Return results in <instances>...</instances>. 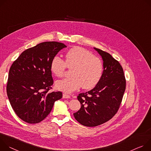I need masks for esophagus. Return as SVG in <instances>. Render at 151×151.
Segmentation results:
<instances>
[{
	"mask_svg": "<svg viewBox=\"0 0 151 151\" xmlns=\"http://www.w3.org/2000/svg\"><path fill=\"white\" fill-rule=\"evenodd\" d=\"M71 96L68 95V94H66V93H63V98H70Z\"/></svg>",
	"mask_w": 151,
	"mask_h": 151,
	"instance_id": "esophagus-1",
	"label": "esophagus"
}]
</instances>
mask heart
Segmentation results:
<instances>
[{"instance_id":"heart-1","label":"heart","mask_w":151,"mask_h":151,"mask_svg":"<svg viewBox=\"0 0 151 151\" xmlns=\"http://www.w3.org/2000/svg\"><path fill=\"white\" fill-rule=\"evenodd\" d=\"M66 67L72 68L70 71L71 76L55 83L57 89L65 93L73 92L81 86L84 89L94 88L101 78L103 69L100 59L79 47L69 50L65 54V61L60 57L55 56L50 64L52 73L58 77L63 76Z\"/></svg>"}]
</instances>
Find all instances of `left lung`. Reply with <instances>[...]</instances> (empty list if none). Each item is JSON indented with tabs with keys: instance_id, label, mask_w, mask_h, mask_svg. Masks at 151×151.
<instances>
[{
	"instance_id": "1",
	"label": "left lung",
	"mask_w": 151,
	"mask_h": 151,
	"mask_svg": "<svg viewBox=\"0 0 151 151\" xmlns=\"http://www.w3.org/2000/svg\"><path fill=\"white\" fill-rule=\"evenodd\" d=\"M101 56L103 72L98 84L91 91L77 96L81 108L74 113L81 125L96 127L111 119L118 111L125 90L123 68L109 53L93 48Z\"/></svg>"
}]
</instances>
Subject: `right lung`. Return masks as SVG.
<instances>
[{
  "mask_svg": "<svg viewBox=\"0 0 151 151\" xmlns=\"http://www.w3.org/2000/svg\"><path fill=\"white\" fill-rule=\"evenodd\" d=\"M66 46L58 42H44L24 51L9 71L7 95L16 114L23 121L37 124L51 111L61 92H50L53 84L50 64Z\"/></svg>",
  "mask_w": 151,
  "mask_h": 151,
  "instance_id": "right-lung-1",
  "label": "right lung"
}]
</instances>
